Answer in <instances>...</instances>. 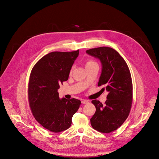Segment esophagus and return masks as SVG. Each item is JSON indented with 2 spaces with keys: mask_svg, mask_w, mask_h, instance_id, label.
Returning a JSON list of instances; mask_svg holds the SVG:
<instances>
[{
  "mask_svg": "<svg viewBox=\"0 0 159 159\" xmlns=\"http://www.w3.org/2000/svg\"><path fill=\"white\" fill-rule=\"evenodd\" d=\"M89 102V101L86 100V99H82L81 100V103L82 104H87Z\"/></svg>",
  "mask_w": 159,
  "mask_h": 159,
  "instance_id": "1",
  "label": "esophagus"
}]
</instances>
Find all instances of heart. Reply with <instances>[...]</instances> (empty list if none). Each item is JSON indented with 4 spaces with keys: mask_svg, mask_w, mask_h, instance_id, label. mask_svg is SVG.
Listing matches in <instances>:
<instances>
[{
    "mask_svg": "<svg viewBox=\"0 0 159 159\" xmlns=\"http://www.w3.org/2000/svg\"><path fill=\"white\" fill-rule=\"evenodd\" d=\"M95 64H97V63L92 60H87L86 62H85V66H86V68Z\"/></svg>",
    "mask_w": 159,
    "mask_h": 159,
    "instance_id": "heart-1",
    "label": "heart"
}]
</instances>
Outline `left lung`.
<instances>
[{"instance_id": "1", "label": "left lung", "mask_w": 159, "mask_h": 159, "mask_svg": "<svg viewBox=\"0 0 159 159\" xmlns=\"http://www.w3.org/2000/svg\"><path fill=\"white\" fill-rule=\"evenodd\" d=\"M87 53L99 58L102 72L98 86L104 85L108 92L104 105L93 100L96 111L90 119L92 127L102 133H110L119 128L127 118L132 107V82L125 60L109 47L92 48Z\"/></svg>"}]
</instances>
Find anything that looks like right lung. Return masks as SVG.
I'll list each match as a JSON object with an SVG mask.
<instances>
[{
  "mask_svg": "<svg viewBox=\"0 0 159 159\" xmlns=\"http://www.w3.org/2000/svg\"><path fill=\"white\" fill-rule=\"evenodd\" d=\"M79 50L71 52H53L42 57L33 67L29 78L28 97L35 119L53 132L67 130L81 101L60 99V84L68 80Z\"/></svg>",
  "mask_w": 159,
  "mask_h": 159,
  "instance_id": "obj_1",
  "label": "right lung"
}]
</instances>
